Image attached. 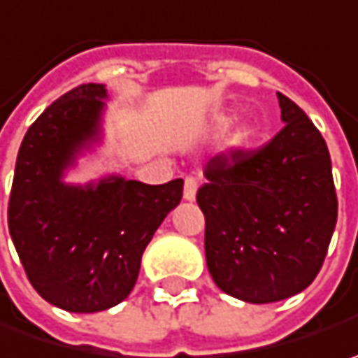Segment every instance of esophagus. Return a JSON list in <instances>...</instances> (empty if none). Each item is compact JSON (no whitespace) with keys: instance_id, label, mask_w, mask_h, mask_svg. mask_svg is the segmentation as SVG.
Here are the masks:
<instances>
[{"instance_id":"esophagus-1","label":"esophagus","mask_w":358,"mask_h":358,"mask_svg":"<svg viewBox=\"0 0 358 358\" xmlns=\"http://www.w3.org/2000/svg\"><path fill=\"white\" fill-rule=\"evenodd\" d=\"M196 190H198V182L192 176H188V178L184 180V200L192 202L196 198Z\"/></svg>"}]
</instances>
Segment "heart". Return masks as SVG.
<instances>
[{"instance_id": "b5f03b06", "label": "heart", "mask_w": 358, "mask_h": 358, "mask_svg": "<svg viewBox=\"0 0 358 358\" xmlns=\"http://www.w3.org/2000/svg\"><path fill=\"white\" fill-rule=\"evenodd\" d=\"M228 124H230V117H220V120H218V126H220V128H224V126H228ZM238 138L244 140V138H246V134L241 132L238 134Z\"/></svg>"}]
</instances>
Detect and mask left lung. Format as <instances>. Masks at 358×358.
Returning a JSON list of instances; mask_svg holds the SVG:
<instances>
[{
	"mask_svg": "<svg viewBox=\"0 0 358 358\" xmlns=\"http://www.w3.org/2000/svg\"><path fill=\"white\" fill-rule=\"evenodd\" d=\"M276 96L285 128L262 148L212 158L196 194L216 287L252 304L285 301L317 278L338 210L324 138Z\"/></svg>",
	"mask_w": 358,
	"mask_h": 358,
	"instance_id": "left-lung-1",
	"label": "left lung"
}]
</instances>
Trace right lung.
<instances>
[{
  "mask_svg": "<svg viewBox=\"0 0 358 358\" xmlns=\"http://www.w3.org/2000/svg\"><path fill=\"white\" fill-rule=\"evenodd\" d=\"M106 98L101 84H82L48 106L24 136L9 194V234L31 287L70 313H100L132 292L148 242L182 200V178L64 182L100 140Z\"/></svg>",
  "mask_w": 358,
  "mask_h": 358,
  "instance_id": "right-lung-1",
  "label": "right lung"
}]
</instances>
